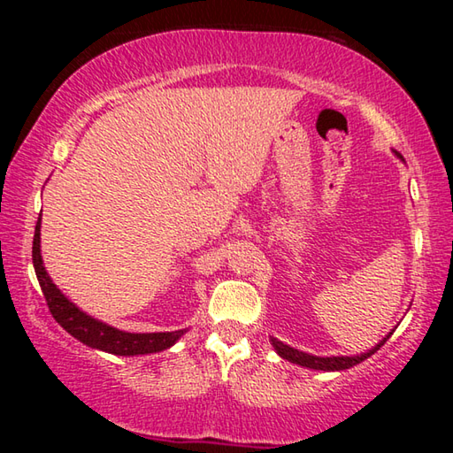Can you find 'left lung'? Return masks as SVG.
<instances>
[{
  "instance_id": "left-lung-1",
  "label": "left lung",
  "mask_w": 453,
  "mask_h": 453,
  "mask_svg": "<svg viewBox=\"0 0 453 453\" xmlns=\"http://www.w3.org/2000/svg\"><path fill=\"white\" fill-rule=\"evenodd\" d=\"M392 335V332H389ZM389 335L383 337V340L378 343V346L372 348L370 351H365V354H359V356H332V357H319V356H311V354H305V351H300L296 348H289L286 343H281L272 337V343L278 354L288 359L291 364H297L302 367H310V370H321V372H340V370H349V367H354L356 364L364 362V359L370 357L372 354H375L383 343L389 340Z\"/></svg>"
}]
</instances>
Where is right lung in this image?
<instances>
[{
    "instance_id": "obj_1",
    "label": "right lung",
    "mask_w": 453,
    "mask_h": 453,
    "mask_svg": "<svg viewBox=\"0 0 453 453\" xmlns=\"http://www.w3.org/2000/svg\"><path fill=\"white\" fill-rule=\"evenodd\" d=\"M40 232H42V213L35 224L34 250H32L35 275H37V281H40L45 302H48V308L51 311L53 319H56L67 334H72L75 340H80L89 348L102 349L113 356H140V354H156V351L172 348L173 343L186 334V329H178V332H157V334H129V332H121V329L107 326L104 321H97L91 316H88V313H83L78 305L72 303L64 294H61L56 283L51 281L48 272H45L42 250H40Z\"/></svg>"
}]
</instances>
